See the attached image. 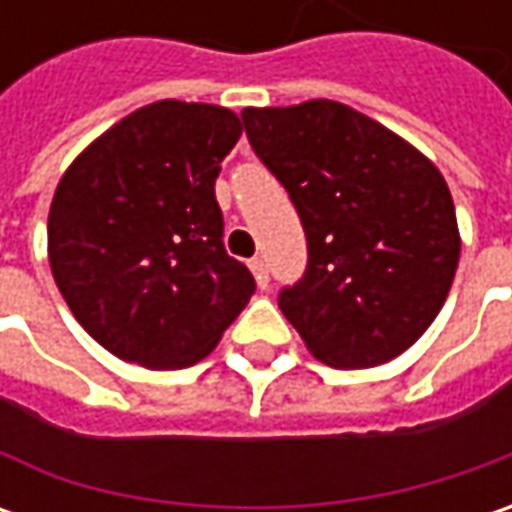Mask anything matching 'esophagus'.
I'll list each match as a JSON object with an SVG mask.
<instances>
[{
    "label": "esophagus",
    "instance_id": "obj_1",
    "mask_svg": "<svg viewBox=\"0 0 512 512\" xmlns=\"http://www.w3.org/2000/svg\"><path fill=\"white\" fill-rule=\"evenodd\" d=\"M250 270H253V276H256V285L265 290L270 285V273H267L265 259H250Z\"/></svg>",
    "mask_w": 512,
    "mask_h": 512
}]
</instances>
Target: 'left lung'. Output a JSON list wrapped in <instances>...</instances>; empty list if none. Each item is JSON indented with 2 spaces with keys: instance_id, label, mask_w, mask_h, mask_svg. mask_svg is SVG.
Segmentation results:
<instances>
[{
  "instance_id": "1",
  "label": "left lung",
  "mask_w": 512,
  "mask_h": 512,
  "mask_svg": "<svg viewBox=\"0 0 512 512\" xmlns=\"http://www.w3.org/2000/svg\"><path fill=\"white\" fill-rule=\"evenodd\" d=\"M242 122L305 227V276L279 293L287 322L330 367L396 359L439 316L459 265L456 207L439 168L330 99L245 108Z\"/></svg>"
}]
</instances>
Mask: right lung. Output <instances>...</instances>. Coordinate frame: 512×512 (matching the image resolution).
Segmentation results:
<instances>
[{"label":"right lung","instance_id":"obj_1","mask_svg":"<svg viewBox=\"0 0 512 512\" xmlns=\"http://www.w3.org/2000/svg\"><path fill=\"white\" fill-rule=\"evenodd\" d=\"M242 136L233 110L162 99L82 150L53 193L48 259L76 322L125 362L190 367L256 282L227 256L216 176Z\"/></svg>","mask_w":512,"mask_h":512}]
</instances>
